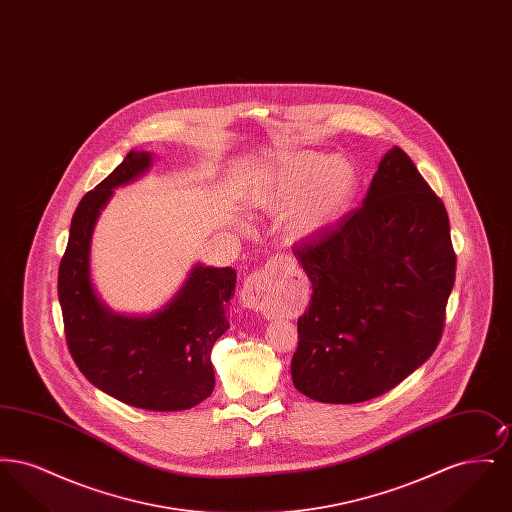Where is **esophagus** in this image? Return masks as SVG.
I'll return each mask as SVG.
<instances>
[{
	"instance_id": "1",
	"label": "esophagus",
	"mask_w": 512,
	"mask_h": 512,
	"mask_svg": "<svg viewBox=\"0 0 512 512\" xmlns=\"http://www.w3.org/2000/svg\"><path fill=\"white\" fill-rule=\"evenodd\" d=\"M284 268L282 257L268 259L267 265L253 272L245 280L244 288L240 293V301L245 309L251 311H270L274 305V299L278 295V272Z\"/></svg>"
}]
</instances>
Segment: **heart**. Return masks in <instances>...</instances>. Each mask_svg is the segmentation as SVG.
<instances>
[{"mask_svg": "<svg viewBox=\"0 0 512 512\" xmlns=\"http://www.w3.org/2000/svg\"><path fill=\"white\" fill-rule=\"evenodd\" d=\"M359 182L353 159L301 151L270 171L255 190L253 207L274 217L286 215V236L303 242L332 228L349 211Z\"/></svg>", "mask_w": 512, "mask_h": 512, "instance_id": "heart-1", "label": "heart"}]
</instances>
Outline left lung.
Returning a JSON list of instances; mask_svg holds the SVG:
<instances>
[{"label": "left lung", "instance_id": "obj_1", "mask_svg": "<svg viewBox=\"0 0 512 512\" xmlns=\"http://www.w3.org/2000/svg\"><path fill=\"white\" fill-rule=\"evenodd\" d=\"M293 253L313 286L297 320V391L361 403L430 359L457 261L447 211L401 147L380 159L359 209Z\"/></svg>", "mask_w": 512, "mask_h": 512}]
</instances>
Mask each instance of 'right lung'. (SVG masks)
Segmentation results:
<instances>
[{
	"mask_svg": "<svg viewBox=\"0 0 512 512\" xmlns=\"http://www.w3.org/2000/svg\"><path fill=\"white\" fill-rule=\"evenodd\" d=\"M155 155L130 151L82 197L59 267V303L74 363L98 390L146 411H186L215 388L211 349L230 328L226 311L236 270L197 263L178 292L149 315L113 311L92 278V238L117 188L153 167Z\"/></svg>",
	"mask_w": 512,
	"mask_h": 512,
	"instance_id": "right-lung-1",
	"label": "right lung"
}]
</instances>
